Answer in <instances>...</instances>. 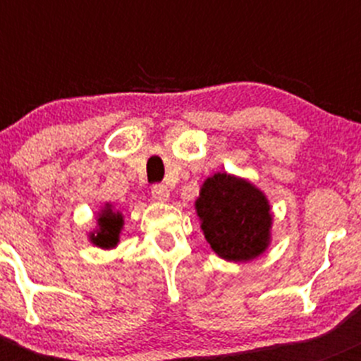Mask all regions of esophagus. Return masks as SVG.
Listing matches in <instances>:
<instances>
[{
    "label": "esophagus",
    "mask_w": 361,
    "mask_h": 361,
    "mask_svg": "<svg viewBox=\"0 0 361 361\" xmlns=\"http://www.w3.org/2000/svg\"><path fill=\"white\" fill-rule=\"evenodd\" d=\"M152 197L159 202H166L167 199H169V188L162 183L154 185V187H152Z\"/></svg>",
    "instance_id": "34e87169"
}]
</instances>
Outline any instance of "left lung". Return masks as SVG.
Returning a JSON list of instances; mask_svg holds the SVG:
<instances>
[{
  "label": "left lung",
  "instance_id": "8db88e82",
  "mask_svg": "<svg viewBox=\"0 0 361 361\" xmlns=\"http://www.w3.org/2000/svg\"><path fill=\"white\" fill-rule=\"evenodd\" d=\"M195 211L204 238L224 260H255L271 245V204L245 178L214 173L202 183Z\"/></svg>",
  "mask_w": 361,
  "mask_h": 361
}]
</instances>
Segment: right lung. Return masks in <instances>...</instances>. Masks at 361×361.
<instances>
[{"instance_id":"obj_1","label":"right lung","mask_w":361,"mask_h":361,"mask_svg":"<svg viewBox=\"0 0 361 361\" xmlns=\"http://www.w3.org/2000/svg\"><path fill=\"white\" fill-rule=\"evenodd\" d=\"M96 221V228L89 232V241L97 248H115L120 243V232L123 228V214L116 211L111 204H104L103 209L97 213Z\"/></svg>"}]
</instances>
